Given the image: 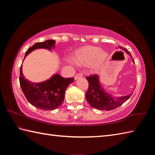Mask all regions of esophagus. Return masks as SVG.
Listing matches in <instances>:
<instances>
[{"mask_svg": "<svg viewBox=\"0 0 155 155\" xmlns=\"http://www.w3.org/2000/svg\"><path fill=\"white\" fill-rule=\"evenodd\" d=\"M83 77V74H81V73H78V74H77L75 75V77H74V80H77L78 78H82Z\"/></svg>", "mask_w": 155, "mask_h": 155, "instance_id": "34e87169", "label": "esophagus"}]
</instances>
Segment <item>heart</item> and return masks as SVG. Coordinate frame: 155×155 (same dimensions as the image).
I'll return each mask as SVG.
<instances>
[{"instance_id":"1","label":"heart","mask_w":155,"mask_h":155,"mask_svg":"<svg viewBox=\"0 0 155 155\" xmlns=\"http://www.w3.org/2000/svg\"><path fill=\"white\" fill-rule=\"evenodd\" d=\"M108 58V53L104 50L94 46H86L76 51L73 55V61L80 66H88L95 72L103 67Z\"/></svg>"}]
</instances>
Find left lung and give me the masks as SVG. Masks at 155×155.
Wrapping results in <instances>:
<instances>
[{
  "label": "left lung",
  "instance_id": "8db88e82",
  "mask_svg": "<svg viewBox=\"0 0 155 155\" xmlns=\"http://www.w3.org/2000/svg\"><path fill=\"white\" fill-rule=\"evenodd\" d=\"M120 48L129 54L130 53L126 48L118 46ZM133 61L134 60L133 58ZM88 82V89L86 93V99L92 107L101 110H110L121 106L130 97L133 93L127 96L114 97L113 95L108 93L99 82V77L97 74L90 75L87 77Z\"/></svg>",
  "mask_w": 155,
  "mask_h": 155
}]
</instances>
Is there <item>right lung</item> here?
Listing matches in <instances>:
<instances>
[{"label": "right lung", "instance_id": "1", "mask_svg": "<svg viewBox=\"0 0 155 155\" xmlns=\"http://www.w3.org/2000/svg\"><path fill=\"white\" fill-rule=\"evenodd\" d=\"M54 47V40L37 42L27 51L25 58L36 49L46 48L51 51ZM73 81L74 78H63L55 74L46 81L32 83L25 79L22 72V65L20 69V85L25 97L32 106L45 110H53L61 106L64 101L66 89Z\"/></svg>", "mask_w": 155, "mask_h": 155}]
</instances>
